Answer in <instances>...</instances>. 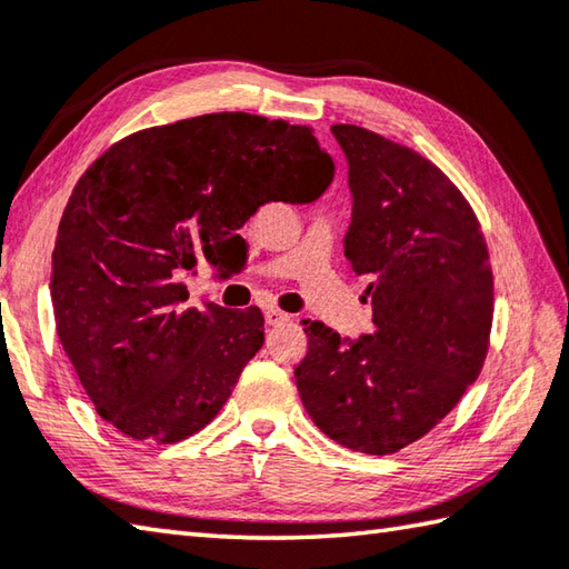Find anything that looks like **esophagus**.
Returning a JSON list of instances; mask_svg holds the SVG:
<instances>
[{"mask_svg": "<svg viewBox=\"0 0 569 569\" xmlns=\"http://www.w3.org/2000/svg\"><path fill=\"white\" fill-rule=\"evenodd\" d=\"M263 318H266V322H269V326H281V322L291 320V316L283 313V310H278V308H266Z\"/></svg>", "mask_w": 569, "mask_h": 569, "instance_id": "1", "label": "esophagus"}]
</instances>
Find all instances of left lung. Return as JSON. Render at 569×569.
<instances>
[{
    "instance_id": "left-lung-1",
    "label": "left lung",
    "mask_w": 569,
    "mask_h": 569,
    "mask_svg": "<svg viewBox=\"0 0 569 569\" xmlns=\"http://www.w3.org/2000/svg\"><path fill=\"white\" fill-rule=\"evenodd\" d=\"M352 197L345 259L367 276L375 330L342 338L308 322L298 395L316 427L385 456L425 437L481 372L493 273L459 189L419 152L358 126H332Z\"/></svg>"
}]
</instances>
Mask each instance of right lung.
I'll return each instance as SVG.
<instances>
[{
	"instance_id": "obj_1",
	"label": "right lung",
	"mask_w": 569,
	"mask_h": 569,
	"mask_svg": "<svg viewBox=\"0 0 569 569\" xmlns=\"http://www.w3.org/2000/svg\"><path fill=\"white\" fill-rule=\"evenodd\" d=\"M336 177L313 132L211 113L140 130L88 167L51 253L56 332L86 395L136 441L204 429L263 345L251 306L184 308L180 278L269 202L310 204Z\"/></svg>"
}]
</instances>
